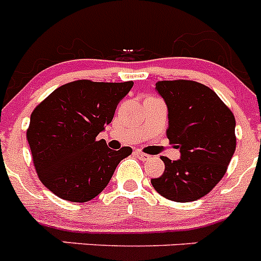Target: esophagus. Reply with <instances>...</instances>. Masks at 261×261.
I'll list each match as a JSON object with an SVG mask.
<instances>
[{"mask_svg":"<svg viewBox=\"0 0 261 261\" xmlns=\"http://www.w3.org/2000/svg\"><path fill=\"white\" fill-rule=\"evenodd\" d=\"M135 154L138 156V158L141 159V161H147V159H150V155H147V154L142 153V151L140 150H136Z\"/></svg>","mask_w":261,"mask_h":261,"instance_id":"34e87169","label":"esophagus"}]
</instances>
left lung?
<instances>
[{
  "label": "left lung",
  "instance_id": "8db88e82",
  "mask_svg": "<svg viewBox=\"0 0 261 261\" xmlns=\"http://www.w3.org/2000/svg\"><path fill=\"white\" fill-rule=\"evenodd\" d=\"M155 89L167 105V138L180 159L161 156L165 172L151 184L171 201H196L226 174L237 146L235 117L213 90L195 81H159Z\"/></svg>",
  "mask_w": 261,
  "mask_h": 261
}]
</instances>
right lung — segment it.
Instances as JSON below:
<instances>
[{"mask_svg": "<svg viewBox=\"0 0 261 261\" xmlns=\"http://www.w3.org/2000/svg\"><path fill=\"white\" fill-rule=\"evenodd\" d=\"M128 82L78 80L56 89L32 111L27 141L40 181L66 201L86 202L105 190L129 146L107 147L96 136L114 119Z\"/></svg>", "mask_w": 261, "mask_h": 261, "instance_id": "right-lung-1", "label": "right lung"}]
</instances>
